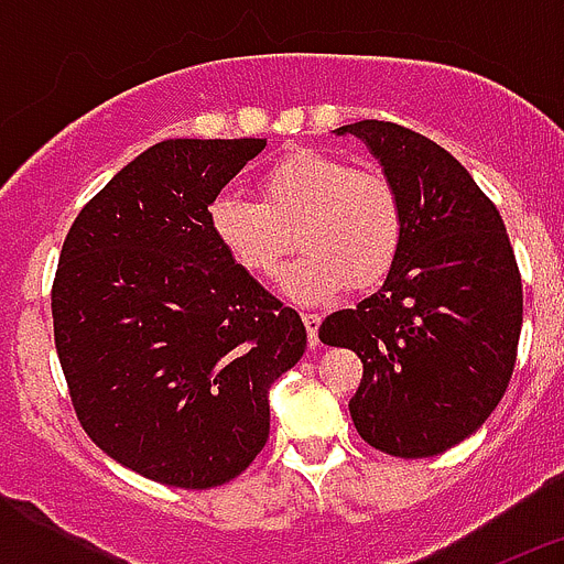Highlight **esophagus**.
<instances>
[{"label":"esophagus","instance_id":"34e87169","mask_svg":"<svg viewBox=\"0 0 564 564\" xmlns=\"http://www.w3.org/2000/svg\"><path fill=\"white\" fill-rule=\"evenodd\" d=\"M302 322H305V327H307V341H311V347H316V344H318V325H322V316H318V313L305 311V313H302Z\"/></svg>","mask_w":564,"mask_h":564}]
</instances>
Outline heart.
<instances>
[{
	"instance_id": "b5f03b06",
	"label": "heart",
	"mask_w": 564,
	"mask_h": 564,
	"mask_svg": "<svg viewBox=\"0 0 564 564\" xmlns=\"http://www.w3.org/2000/svg\"><path fill=\"white\" fill-rule=\"evenodd\" d=\"M259 197L220 194L208 226L234 265L271 279L293 251L302 257L285 273L299 302H325L350 285H378L401 253L406 208L381 169H356L341 154L299 149L259 174Z\"/></svg>"
}]
</instances>
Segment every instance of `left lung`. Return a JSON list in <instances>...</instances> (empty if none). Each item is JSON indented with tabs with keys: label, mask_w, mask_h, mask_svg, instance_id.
I'll return each instance as SVG.
<instances>
[{
	"label": "left lung",
	"mask_w": 564,
	"mask_h": 564,
	"mask_svg": "<svg viewBox=\"0 0 564 564\" xmlns=\"http://www.w3.org/2000/svg\"><path fill=\"white\" fill-rule=\"evenodd\" d=\"M367 141L401 192L406 237L381 291L322 322L318 338L364 364L358 435L387 455L432 457L477 432L506 395L522 327V279L500 212L435 141L392 121Z\"/></svg>",
	"instance_id": "1"
}]
</instances>
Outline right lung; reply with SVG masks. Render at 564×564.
Segmentation results:
<instances>
[{"mask_svg": "<svg viewBox=\"0 0 564 564\" xmlns=\"http://www.w3.org/2000/svg\"><path fill=\"white\" fill-rule=\"evenodd\" d=\"M265 138L161 141L78 212L53 279L69 401L98 449L154 482L214 488L271 430L268 390L307 333L234 265L208 206Z\"/></svg>", "mask_w": 564, "mask_h": 564, "instance_id": "right-lung-1", "label": "right lung"}]
</instances>
